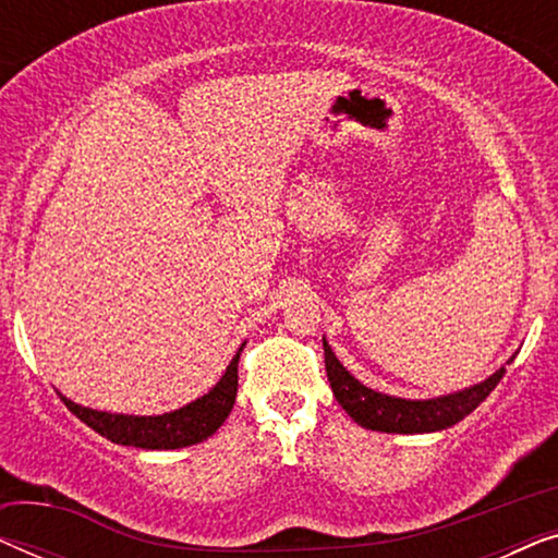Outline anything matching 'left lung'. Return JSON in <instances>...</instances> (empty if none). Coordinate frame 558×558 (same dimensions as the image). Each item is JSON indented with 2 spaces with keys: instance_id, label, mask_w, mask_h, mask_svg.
I'll return each mask as SVG.
<instances>
[{
  "instance_id": "obj_1",
  "label": "left lung",
  "mask_w": 558,
  "mask_h": 558,
  "mask_svg": "<svg viewBox=\"0 0 558 558\" xmlns=\"http://www.w3.org/2000/svg\"><path fill=\"white\" fill-rule=\"evenodd\" d=\"M325 348V371L327 380H330L335 399L342 409L348 411V416L355 424H361L363 429L373 432H388V434H424V432H439L447 429L457 422H462L464 416L472 414L480 403H483L495 386L500 384V378L506 376V365L500 371H495L490 378H485L483 384L464 388V391L439 396V399H426V401H409V399H396V396H386L373 391V388L363 386L361 380L350 376L342 368V363L335 357L332 348ZM508 363H513L510 357Z\"/></svg>"
}]
</instances>
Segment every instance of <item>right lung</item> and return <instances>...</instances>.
<instances>
[{
	"mask_svg": "<svg viewBox=\"0 0 558 558\" xmlns=\"http://www.w3.org/2000/svg\"><path fill=\"white\" fill-rule=\"evenodd\" d=\"M241 350L228 363L223 378L210 388L208 393L195 399L187 407L162 416H126V414H109V411L86 409L65 399L63 393L60 401L65 403L68 411H73L83 424L111 439L113 445L140 447V449H180L197 445V441L208 439L210 434L218 432V426L226 422L235 403V391H239V357Z\"/></svg>",
	"mask_w": 558,
	"mask_h": 558,
	"instance_id": "right-lung-1",
	"label": "right lung"
}]
</instances>
